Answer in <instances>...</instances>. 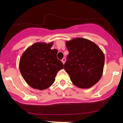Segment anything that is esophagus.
Wrapping results in <instances>:
<instances>
[{"mask_svg": "<svg viewBox=\"0 0 123 123\" xmlns=\"http://www.w3.org/2000/svg\"><path fill=\"white\" fill-rule=\"evenodd\" d=\"M61 61H62V63H63V64H64L65 62V61H66V59L65 58H63Z\"/></svg>", "mask_w": 123, "mask_h": 123, "instance_id": "34e87169", "label": "esophagus"}]
</instances>
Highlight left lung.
Listing matches in <instances>:
<instances>
[{
    "mask_svg": "<svg viewBox=\"0 0 123 123\" xmlns=\"http://www.w3.org/2000/svg\"><path fill=\"white\" fill-rule=\"evenodd\" d=\"M69 52L64 69L73 84L80 88H89L98 82L102 76L105 56L94 42L77 37L66 41Z\"/></svg>",
    "mask_w": 123,
    "mask_h": 123,
    "instance_id": "obj_1",
    "label": "left lung"
}]
</instances>
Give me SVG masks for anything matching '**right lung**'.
Masks as SVG:
<instances>
[{
	"mask_svg": "<svg viewBox=\"0 0 123 123\" xmlns=\"http://www.w3.org/2000/svg\"><path fill=\"white\" fill-rule=\"evenodd\" d=\"M53 42L34 43L22 54L19 68L22 77L31 87L43 90L54 82L59 70L63 65L58 60L56 49L51 50Z\"/></svg>",
	"mask_w": 123,
	"mask_h": 123,
	"instance_id": "right-lung-1",
	"label": "right lung"
}]
</instances>
